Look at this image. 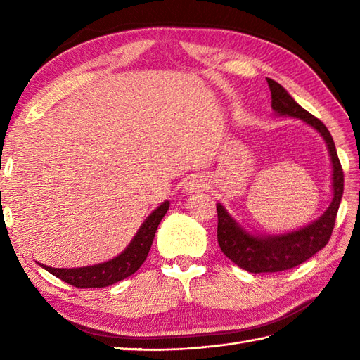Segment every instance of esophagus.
Returning <instances> with one entry per match:
<instances>
[{
    "label": "esophagus",
    "mask_w": 360,
    "mask_h": 360,
    "mask_svg": "<svg viewBox=\"0 0 360 360\" xmlns=\"http://www.w3.org/2000/svg\"><path fill=\"white\" fill-rule=\"evenodd\" d=\"M205 181L200 176H193V178H190L186 184H184V190L187 193H195V192H200V190L205 188Z\"/></svg>",
    "instance_id": "34e87169"
}]
</instances>
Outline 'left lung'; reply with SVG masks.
Wrapping results in <instances>:
<instances>
[{"instance_id": "8db88e82", "label": "left lung", "mask_w": 360, "mask_h": 360, "mask_svg": "<svg viewBox=\"0 0 360 360\" xmlns=\"http://www.w3.org/2000/svg\"><path fill=\"white\" fill-rule=\"evenodd\" d=\"M266 80L272 96V110L277 116H288L302 120L323 137L328 153H330L333 168V200L323 212V215L319 217L316 221L300 229H295V231L275 235H263L248 231L227 212L223 204L218 202L217 212L219 248L223 250V254L227 258H231L235 264H238L241 269H246L252 274L290 269V267L304 263L308 258L317 254L320 249H323L331 238L335 217H338L343 195L342 165L338 151H335L333 136L328 131V128L311 112L303 110L280 83L272 79Z\"/></svg>"}]
</instances>
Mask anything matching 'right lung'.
Instances as JSON below:
<instances>
[{"instance_id": "obj_1", "label": "right lung", "mask_w": 360, "mask_h": 360, "mask_svg": "<svg viewBox=\"0 0 360 360\" xmlns=\"http://www.w3.org/2000/svg\"><path fill=\"white\" fill-rule=\"evenodd\" d=\"M168 207H170V202L164 201L158 209L153 210L128 246L117 257L108 259V262L93 266L70 267V269L68 267H51L41 263L38 264L52 275H56L57 278L70 283L75 288H105L114 285V283L133 275L147 259L158 226L162 221Z\"/></svg>"}]
</instances>
